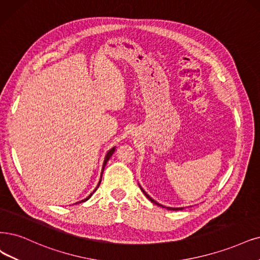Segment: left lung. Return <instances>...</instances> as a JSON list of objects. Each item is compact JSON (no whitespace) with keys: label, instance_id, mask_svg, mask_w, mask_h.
Returning <instances> with one entry per match:
<instances>
[{"label":"left lung","instance_id":"left-lung-1","mask_svg":"<svg viewBox=\"0 0 260 260\" xmlns=\"http://www.w3.org/2000/svg\"><path fill=\"white\" fill-rule=\"evenodd\" d=\"M140 188H141V187H140ZM141 190L143 191V194H145V195H146V196H147V197H148V198H149V199H150V200L152 201V203H153V204H155V205H157V206H159V207H161V208H166V207H164V206H161V205H159L158 203H156V201H155L154 199H152V198H151V197H150V196H149V195H148V194L146 193V191H145V190H143L142 188H141ZM166 209H167V210H172V211H177V210H183V208H169V207H167Z\"/></svg>","mask_w":260,"mask_h":260}]
</instances>
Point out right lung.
<instances>
[{"mask_svg": "<svg viewBox=\"0 0 260 260\" xmlns=\"http://www.w3.org/2000/svg\"><path fill=\"white\" fill-rule=\"evenodd\" d=\"M114 150H115V149H114V148H112L111 150H109V151H108V153H107V155H106V157H105V160H104V165H103V169H102V175H103V171H104V168H105L106 164H107V161L109 160V158H110V157H111V155L113 154V152H114ZM101 181H102V176H101V180H100V182H99V184H98V187H99V186H100V184H101ZM98 187H96V188H95V190H96V189H98ZM95 190H93V193H94V191H95ZM93 193H92V194H93ZM92 194H91L90 196H88V197H86L85 199H83V200H81V201H78V203H76V204H79V203H84V201H86V200H88V199H89V198H90V197L92 196Z\"/></svg>", "mask_w": 260, "mask_h": 260, "instance_id": "right-lung-1", "label": "right lung"}]
</instances>
